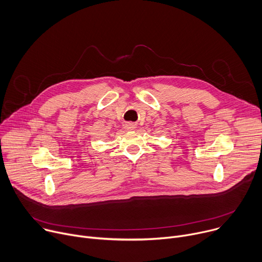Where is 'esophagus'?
I'll return each instance as SVG.
<instances>
[{
	"label": "esophagus",
	"mask_w": 262,
	"mask_h": 262,
	"mask_svg": "<svg viewBox=\"0 0 262 262\" xmlns=\"http://www.w3.org/2000/svg\"><path fill=\"white\" fill-rule=\"evenodd\" d=\"M124 127H125V129H127V130H132V129L136 128V124L133 123V122H126V123L124 124Z\"/></svg>",
	"instance_id": "esophagus-1"
}]
</instances>
